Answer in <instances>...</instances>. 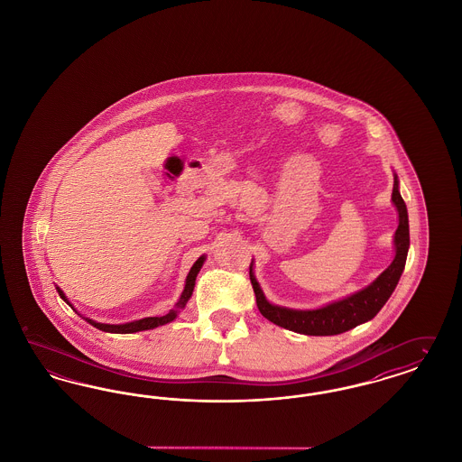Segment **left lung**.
I'll list each match as a JSON object with an SVG mask.
<instances>
[{
	"mask_svg": "<svg viewBox=\"0 0 462 462\" xmlns=\"http://www.w3.org/2000/svg\"><path fill=\"white\" fill-rule=\"evenodd\" d=\"M392 200L398 211V228L395 232V260L374 281L371 286L355 292L352 296L334 301L319 310H291L277 307L266 301L263 291L254 279L253 263L249 266V279L256 294V305L264 319L284 329L294 330L307 336H334L353 329L374 319L377 311L384 307L392 292L395 291L400 275L405 268L409 253V215L407 206L398 192V178H393Z\"/></svg>",
	"mask_w": 462,
	"mask_h": 462,
	"instance_id": "left-lung-1",
	"label": "left lung"
}]
</instances>
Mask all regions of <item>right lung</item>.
I'll return each mask as SVG.
<instances>
[{"instance_id": "right-lung-1", "label": "right lung", "mask_w": 462, "mask_h": 462, "mask_svg": "<svg viewBox=\"0 0 462 462\" xmlns=\"http://www.w3.org/2000/svg\"><path fill=\"white\" fill-rule=\"evenodd\" d=\"M204 256H200L198 262L194 263V266L190 268V272H189V275H187V281H185V289H183V292H181V296H180V300H178V303H176L175 310H170L166 315H162V317H147V319H142V320H134V322H128V324H119V326H110V324H100V322H95V320H91V319H87V322L91 324L93 328H97V329L104 330V332H114V334H132V332H138V330H147V329H154V328H159V326H164V324H168V322H171V320H175L176 315H178V311L181 310V308H185L187 305V301L190 300V296H192V291H194V286H196V277H198L199 270H200V266L204 263ZM59 294H60V298L67 301L66 296H64V292L59 289Z\"/></svg>"}]
</instances>
